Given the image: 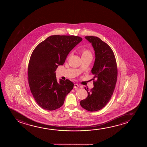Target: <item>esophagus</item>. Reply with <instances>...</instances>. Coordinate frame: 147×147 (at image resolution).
Here are the masks:
<instances>
[{
    "mask_svg": "<svg viewBox=\"0 0 147 147\" xmlns=\"http://www.w3.org/2000/svg\"><path fill=\"white\" fill-rule=\"evenodd\" d=\"M79 87V85L78 84H74V88L75 89L78 88Z\"/></svg>",
    "mask_w": 147,
    "mask_h": 147,
    "instance_id": "obj_1",
    "label": "esophagus"
}]
</instances>
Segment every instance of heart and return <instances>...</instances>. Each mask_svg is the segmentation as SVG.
Returning <instances> with one entry per match:
<instances>
[{
    "label": "heart",
    "mask_w": 147,
    "mask_h": 147,
    "mask_svg": "<svg viewBox=\"0 0 147 147\" xmlns=\"http://www.w3.org/2000/svg\"><path fill=\"white\" fill-rule=\"evenodd\" d=\"M82 57H92V53L90 51L87 49L83 48L81 50Z\"/></svg>",
    "instance_id": "1"
}]
</instances>
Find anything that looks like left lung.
<instances>
[{
	"instance_id": "1",
	"label": "left lung",
	"mask_w": 147,
	"mask_h": 147,
	"mask_svg": "<svg viewBox=\"0 0 147 147\" xmlns=\"http://www.w3.org/2000/svg\"><path fill=\"white\" fill-rule=\"evenodd\" d=\"M95 51V59L91 70L94 87L88 93L86 98L81 101L83 109L96 111L107 104L113 95L117 83V67L113 50L106 42L97 36H86Z\"/></svg>"
}]
</instances>
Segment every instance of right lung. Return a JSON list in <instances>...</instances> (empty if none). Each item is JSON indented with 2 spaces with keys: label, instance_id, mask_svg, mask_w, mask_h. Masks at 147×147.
Masks as SVG:
<instances>
[{
  "label": "right lung",
  "instance_id": "1",
  "mask_svg": "<svg viewBox=\"0 0 147 147\" xmlns=\"http://www.w3.org/2000/svg\"><path fill=\"white\" fill-rule=\"evenodd\" d=\"M82 40L78 36L54 35L33 51L28 65V84L35 100L42 109L54 111L60 108L72 90L73 83L68 79H60L58 82L55 72Z\"/></svg>",
  "mask_w": 147,
  "mask_h": 147
}]
</instances>
